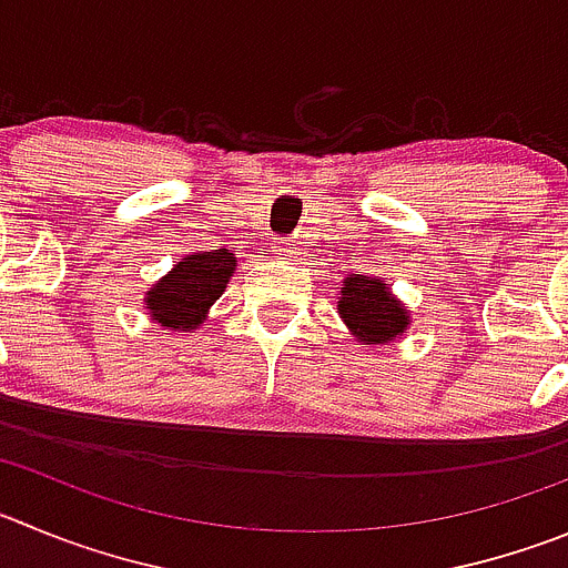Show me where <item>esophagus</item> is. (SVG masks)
<instances>
[{
	"label": "esophagus",
	"mask_w": 568,
	"mask_h": 568,
	"mask_svg": "<svg viewBox=\"0 0 568 568\" xmlns=\"http://www.w3.org/2000/svg\"><path fill=\"white\" fill-rule=\"evenodd\" d=\"M272 252L277 254V257L288 260V257H296V254H300V248H296V243H291V241H277L272 246Z\"/></svg>",
	"instance_id": "esophagus-1"
}]
</instances>
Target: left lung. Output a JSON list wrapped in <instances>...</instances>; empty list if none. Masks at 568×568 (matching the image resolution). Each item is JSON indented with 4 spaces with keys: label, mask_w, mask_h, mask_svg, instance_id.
<instances>
[{
    "label": "left lung",
    "mask_w": 568,
    "mask_h": 568,
    "mask_svg": "<svg viewBox=\"0 0 568 568\" xmlns=\"http://www.w3.org/2000/svg\"><path fill=\"white\" fill-rule=\"evenodd\" d=\"M338 316L347 331L364 344L395 342L409 327L412 314L406 305L389 291L384 277L367 274H347L338 294Z\"/></svg>",
    "instance_id": "left-lung-1"
}]
</instances>
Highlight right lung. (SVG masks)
Masks as SVG:
<instances>
[{"instance_id":"add662e5","label":"right lung","mask_w":568,"mask_h":568,"mask_svg":"<svg viewBox=\"0 0 568 568\" xmlns=\"http://www.w3.org/2000/svg\"><path fill=\"white\" fill-rule=\"evenodd\" d=\"M235 263L230 248L187 254L148 291V311L164 331H195L212 302L226 291Z\"/></svg>"}]
</instances>
